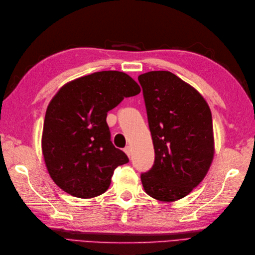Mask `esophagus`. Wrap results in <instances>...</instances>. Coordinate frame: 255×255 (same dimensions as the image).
I'll use <instances>...</instances> for the list:
<instances>
[{
  "label": "esophagus",
  "instance_id": "obj_1",
  "mask_svg": "<svg viewBox=\"0 0 255 255\" xmlns=\"http://www.w3.org/2000/svg\"><path fill=\"white\" fill-rule=\"evenodd\" d=\"M124 151H125V153H126L128 156L131 155V148L129 147V145H127V147L124 149Z\"/></svg>",
  "mask_w": 255,
  "mask_h": 255
}]
</instances>
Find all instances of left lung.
<instances>
[{
    "mask_svg": "<svg viewBox=\"0 0 255 255\" xmlns=\"http://www.w3.org/2000/svg\"><path fill=\"white\" fill-rule=\"evenodd\" d=\"M142 86L155 160L141 174L144 192L176 202L202 182L215 155L211 112L199 92L169 71L138 77Z\"/></svg>",
    "mask_w": 255,
    "mask_h": 255,
    "instance_id": "8db88e82",
    "label": "left lung"
}]
</instances>
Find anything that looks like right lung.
I'll use <instances>...</instances> for the list:
<instances>
[{
    "label": "right lung",
    "mask_w": 255,
    "mask_h": 255,
    "mask_svg": "<svg viewBox=\"0 0 255 255\" xmlns=\"http://www.w3.org/2000/svg\"><path fill=\"white\" fill-rule=\"evenodd\" d=\"M140 86L121 71H101L61 86L47 107L41 151L47 171L62 191L93 198L107 191L127 155L114 147L107 113Z\"/></svg>",
    "instance_id": "1"
}]
</instances>
